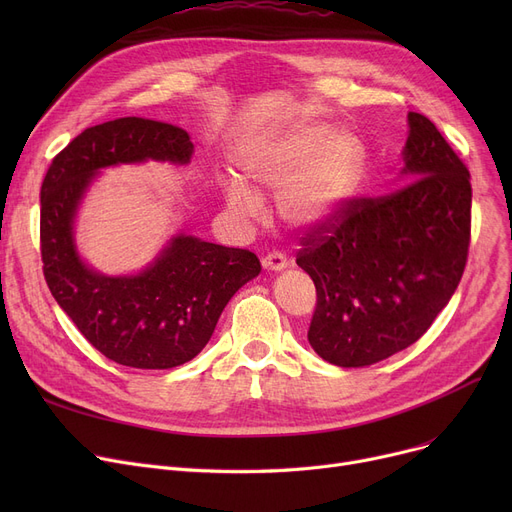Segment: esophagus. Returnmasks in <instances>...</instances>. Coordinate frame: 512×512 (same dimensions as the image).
<instances>
[{"instance_id": "esophagus-1", "label": "esophagus", "mask_w": 512, "mask_h": 512, "mask_svg": "<svg viewBox=\"0 0 512 512\" xmlns=\"http://www.w3.org/2000/svg\"><path fill=\"white\" fill-rule=\"evenodd\" d=\"M261 265H263V270H267V272H282L284 267L288 265V261L282 253H270V255H265L261 259Z\"/></svg>"}]
</instances>
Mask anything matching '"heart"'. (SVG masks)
Returning <instances> with one entry per match:
<instances>
[{
  "mask_svg": "<svg viewBox=\"0 0 512 512\" xmlns=\"http://www.w3.org/2000/svg\"><path fill=\"white\" fill-rule=\"evenodd\" d=\"M365 164L357 134L324 124H297L265 145L242 166V178L255 191H278L282 220L307 230L330 220L351 197ZM242 182L224 186L226 205L245 220L261 215V199Z\"/></svg>",
  "mask_w": 512,
  "mask_h": 512,
  "instance_id": "b5f03b06",
  "label": "heart"
}]
</instances>
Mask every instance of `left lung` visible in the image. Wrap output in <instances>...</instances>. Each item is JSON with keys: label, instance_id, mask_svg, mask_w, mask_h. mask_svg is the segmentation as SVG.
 <instances>
[{"label": "left lung", "instance_id": "left-lung-1", "mask_svg": "<svg viewBox=\"0 0 512 512\" xmlns=\"http://www.w3.org/2000/svg\"><path fill=\"white\" fill-rule=\"evenodd\" d=\"M407 184L346 201L301 238L297 265L317 307L313 351L338 367H365L417 342L448 305L471 240L469 170L432 120L409 112Z\"/></svg>", "mask_w": 512, "mask_h": 512}]
</instances>
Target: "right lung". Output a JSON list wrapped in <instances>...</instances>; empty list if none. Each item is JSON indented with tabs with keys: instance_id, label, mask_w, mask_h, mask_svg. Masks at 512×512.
I'll list each match as a JSON object with an SVG mask.
<instances>
[{
	"instance_id": "right-lung-1",
	"label": "right lung",
	"mask_w": 512,
	"mask_h": 512,
	"mask_svg": "<svg viewBox=\"0 0 512 512\" xmlns=\"http://www.w3.org/2000/svg\"><path fill=\"white\" fill-rule=\"evenodd\" d=\"M188 132L145 118H118L83 130L56 157L41 184V259L53 299L101 355L126 367L170 369L195 359L236 290L259 276L247 249L176 234L130 276H107L83 261L74 220L95 176L147 159L184 166Z\"/></svg>"
}]
</instances>
